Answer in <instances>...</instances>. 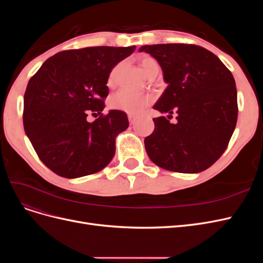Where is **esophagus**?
I'll list each match as a JSON object with an SVG mask.
<instances>
[{
    "label": "esophagus",
    "mask_w": 263,
    "mask_h": 263,
    "mask_svg": "<svg viewBox=\"0 0 263 263\" xmlns=\"http://www.w3.org/2000/svg\"><path fill=\"white\" fill-rule=\"evenodd\" d=\"M128 119H129V123H130V125H134L135 123H136V117L135 116H133V115H128Z\"/></svg>",
    "instance_id": "1"
}]
</instances>
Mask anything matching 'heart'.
Returning <instances> with one entry per match:
<instances>
[{"label": "heart", "instance_id": "1", "mask_svg": "<svg viewBox=\"0 0 263 263\" xmlns=\"http://www.w3.org/2000/svg\"><path fill=\"white\" fill-rule=\"evenodd\" d=\"M139 67L144 74L148 78L159 73V63L151 57V55H142L139 59ZM123 63H118L109 72L107 83L108 85H114L117 81V78L121 73ZM153 102V97L149 94H139L130 92L128 90H119L114 93L109 99V106L113 109L122 110L130 115H138Z\"/></svg>", "mask_w": 263, "mask_h": 263}]
</instances>
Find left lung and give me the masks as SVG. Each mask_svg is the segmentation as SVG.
I'll use <instances>...</instances> for the list:
<instances>
[{
	"label": "left lung",
	"instance_id": "obj_1",
	"mask_svg": "<svg viewBox=\"0 0 263 263\" xmlns=\"http://www.w3.org/2000/svg\"><path fill=\"white\" fill-rule=\"evenodd\" d=\"M139 50L158 60L169 84L154 108L178 114L176 124L164 116L154 118L155 130L145 138L151 161L180 173L210 168L224 154L237 123V89L232 72L201 46L159 44Z\"/></svg>",
	"mask_w": 263,
	"mask_h": 263
}]
</instances>
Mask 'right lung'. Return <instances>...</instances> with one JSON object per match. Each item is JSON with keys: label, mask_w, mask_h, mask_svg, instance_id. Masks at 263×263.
Instances as JSON below:
<instances>
[{"label": "right lung", "mask_w": 263, "mask_h": 263, "mask_svg": "<svg viewBox=\"0 0 263 263\" xmlns=\"http://www.w3.org/2000/svg\"><path fill=\"white\" fill-rule=\"evenodd\" d=\"M135 49L99 46L60 51L29 79L24 129L39 159L55 174L68 179L90 176L113 159L115 137L129 123L122 110L102 113L106 83L117 62ZM91 112L100 115L93 123L86 121Z\"/></svg>", "instance_id": "add662e5"}]
</instances>
